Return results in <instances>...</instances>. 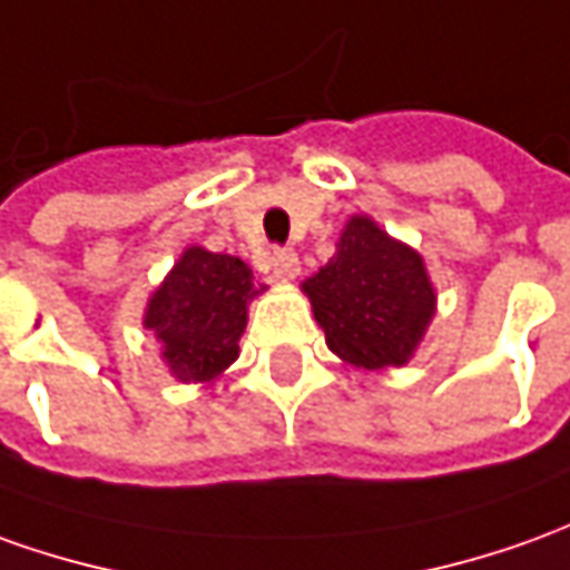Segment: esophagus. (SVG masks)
<instances>
[{
    "mask_svg": "<svg viewBox=\"0 0 570 570\" xmlns=\"http://www.w3.org/2000/svg\"><path fill=\"white\" fill-rule=\"evenodd\" d=\"M297 273H301V261H297L294 250H288V247L273 250V276L278 282H292V278H297Z\"/></svg>",
    "mask_w": 570,
    "mask_h": 570,
    "instance_id": "obj_1",
    "label": "esophagus"
}]
</instances>
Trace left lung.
Wrapping results in <instances>:
<instances>
[{"instance_id": "1", "label": "left lung", "mask_w": 570, "mask_h": 570, "mask_svg": "<svg viewBox=\"0 0 570 570\" xmlns=\"http://www.w3.org/2000/svg\"><path fill=\"white\" fill-rule=\"evenodd\" d=\"M304 294L328 351L356 368L410 363L438 307L422 254L363 214L347 219L337 254L304 282Z\"/></svg>"}]
</instances>
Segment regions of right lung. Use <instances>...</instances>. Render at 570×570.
Masks as SVG:
<instances>
[{
	"mask_svg": "<svg viewBox=\"0 0 570 570\" xmlns=\"http://www.w3.org/2000/svg\"><path fill=\"white\" fill-rule=\"evenodd\" d=\"M263 294L245 261L191 245L148 297L142 325L176 382H214L238 360L247 304Z\"/></svg>",
	"mask_w": 570,
	"mask_h": 570,
	"instance_id": "add662e5",
	"label": "right lung"
}]
</instances>
